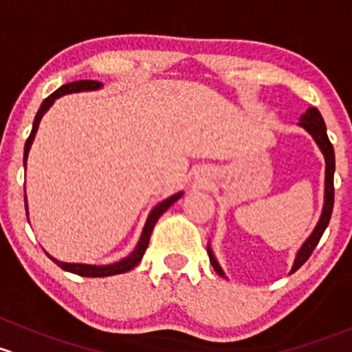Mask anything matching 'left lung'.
Segmentation results:
<instances>
[{"mask_svg":"<svg viewBox=\"0 0 352 352\" xmlns=\"http://www.w3.org/2000/svg\"><path fill=\"white\" fill-rule=\"evenodd\" d=\"M300 125H302L303 129L309 130V132L311 133V137L315 139V142L318 144V147H320V151L324 152V155H325V164H327L325 166V205H324V212H322V217H320V220H318L317 227H315V230L311 232V235L307 239V242L302 245V249L298 251V254H296V259H295V264H293L292 273H295L298 267H302L303 264L307 263V259H309L311 252H314V249L317 248L322 234H324V230L327 229L329 222H331L332 208H334L336 155H334V147H332L331 140H329V137H327V130H325L324 118H322L320 111H318L317 108H309V110H307V113L302 117V120H300ZM208 254H210V263H212L213 270H215L220 276H223L222 267L219 266V263L215 261V257H213L210 249H208Z\"/></svg>","mask_w":352,"mask_h":352,"instance_id":"8db88e82","label":"left lung"}]
</instances>
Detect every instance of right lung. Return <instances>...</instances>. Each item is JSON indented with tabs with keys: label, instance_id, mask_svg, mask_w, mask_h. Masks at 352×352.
<instances>
[{
	"label": "right lung",
	"instance_id": "right-lung-1",
	"mask_svg": "<svg viewBox=\"0 0 352 352\" xmlns=\"http://www.w3.org/2000/svg\"><path fill=\"white\" fill-rule=\"evenodd\" d=\"M101 88V82L100 81H91V79H82V81H74V82H67V85L60 86L57 91H54L52 95L47 96L45 100H43V103L41 104V108H38L37 115H35V120H34V126H32V132L30 135H28L27 142H25V151H23V164H27V157H28V151H30V146L32 142H34V137L35 133H37V129H38V123H41L43 113H45L47 110L50 108V104L54 103V101L57 100L59 96L63 95H67V93H78V91H89V89H98ZM181 198V193L177 195H173L171 198H168V200H164L162 203H159L157 206H155L154 210L151 212L149 219H147V223L146 227H144V232H142V237H140L139 244H137L135 251L132 252L129 257H125V259L120 261V263H115V264H108V266H89V264H69V263H59V261H56L54 257H50V259L54 261V263L57 264L59 267H63L64 271H69V273H74V274H79V276H88V278H103V276H113V274H122V273H126V271L133 270V267L137 266V264L140 263V259H142L144 252H146L147 245H149V239H151V234H152V229H154L155 222L159 220V217L162 215V213L166 212V210L169 208V206L173 205L176 200H179ZM25 208H27V197H25Z\"/></svg>",
	"mask_w": 352,
	"mask_h": 352
}]
</instances>
